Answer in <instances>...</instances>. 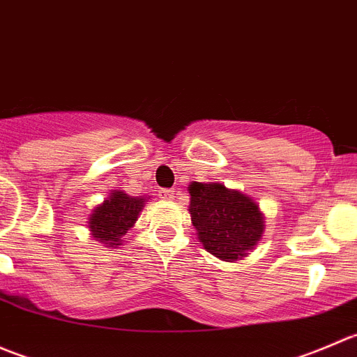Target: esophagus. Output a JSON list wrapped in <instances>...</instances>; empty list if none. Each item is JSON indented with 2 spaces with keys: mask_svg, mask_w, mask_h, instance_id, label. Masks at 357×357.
<instances>
[{
  "mask_svg": "<svg viewBox=\"0 0 357 357\" xmlns=\"http://www.w3.org/2000/svg\"><path fill=\"white\" fill-rule=\"evenodd\" d=\"M172 195H174L172 190H160V192H158V197H160V199H172Z\"/></svg>",
  "mask_w": 357,
  "mask_h": 357,
  "instance_id": "obj_1",
  "label": "esophagus"
}]
</instances>
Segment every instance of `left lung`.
<instances>
[{
  "mask_svg": "<svg viewBox=\"0 0 357 357\" xmlns=\"http://www.w3.org/2000/svg\"><path fill=\"white\" fill-rule=\"evenodd\" d=\"M192 225L208 254L226 262L242 261L264 235V214L252 197L222 183L188 186Z\"/></svg>",
  "mask_w": 357,
  "mask_h": 357,
  "instance_id": "8db88e82",
  "label": "left lung"
}]
</instances>
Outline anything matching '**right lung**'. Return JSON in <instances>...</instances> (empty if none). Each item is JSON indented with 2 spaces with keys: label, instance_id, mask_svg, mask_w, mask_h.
<instances>
[{
  "label": "right lung",
  "instance_id": "1",
  "mask_svg": "<svg viewBox=\"0 0 357 357\" xmlns=\"http://www.w3.org/2000/svg\"><path fill=\"white\" fill-rule=\"evenodd\" d=\"M150 197H131L122 190H112L102 204L96 205L88 218V228L96 242L103 247L117 248L124 236L136 225Z\"/></svg>",
  "mask_w": 357,
  "mask_h": 357
}]
</instances>
